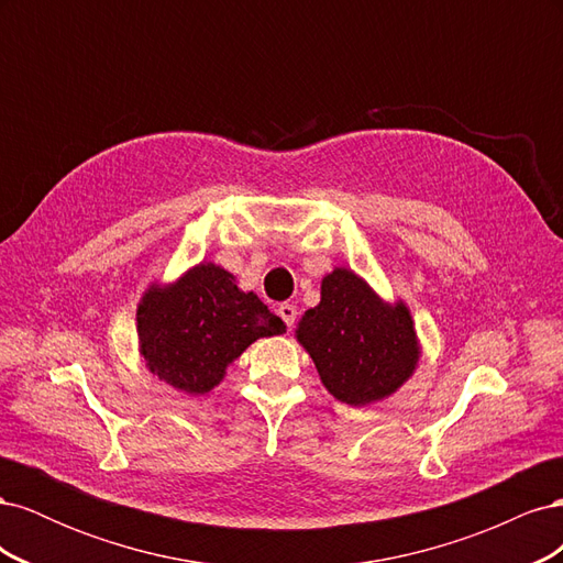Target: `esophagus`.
<instances>
[{
    "label": "esophagus",
    "mask_w": 563,
    "mask_h": 563,
    "mask_svg": "<svg viewBox=\"0 0 563 563\" xmlns=\"http://www.w3.org/2000/svg\"><path fill=\"white\" fill-rule=\"evenodd\" d=\"M296 314H298L296 305H291V302H282V305H279V317L284 319L286 327H294V323H296Z\"/></svg>",
    "instance_id": "1"
}]
</instances>
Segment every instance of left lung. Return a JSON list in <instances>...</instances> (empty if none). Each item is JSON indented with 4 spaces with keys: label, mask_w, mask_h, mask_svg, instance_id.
Segmentation results:
<instances>
[{
    "label": "left lung",
    "mask_w": 563,
    "mask_h": 563,
    "mask_svg": "<svg viewBox=\"0 0 563 563\" xmlns=\"http://www.w3.org/2000/svg\"><path fill=\"white\" fill-rule=\"evenodd\" d=\"M296 340L329 395L347 406L391 397L413 378L422 356L411 308L401 298H380L350 267L323 275L321 300L300 317Z\"/></svg>",
    "instance_id": "1"
}]
</instances>
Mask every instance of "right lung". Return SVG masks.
I'll return each mask as SVG.
<instances>
[{
    "instance_id": "obj_1",
    "label": "right lung",
    "mask_w": 563,
    "mask_h": 563,
    "mask_svg": "<svg viewBox=\"0 0 563 563\" xmlns=\"http://www.w3.org/2000/svg\"><path fill=\"white\" fill-rule=\"evenodd\" d=\"M286 323L225 267L201 261L176 282H152L135 308L139 354L159 383L201 397L223 383L228 366L258 338Z\"/></svg>"
}]
</instances>
